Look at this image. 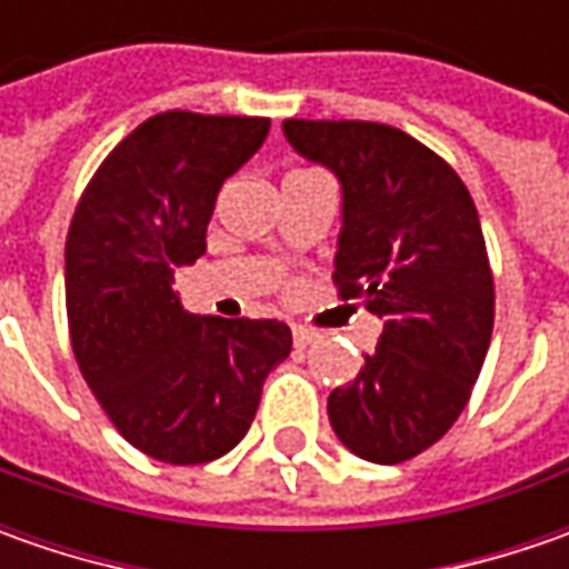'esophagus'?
<instances>
[{
	"label": "esophagus",
	"instance_id": "34e87169",
	"mask_svg": "<svg viewBox=\"0 0 569 569\" xmlns=\"http://www.w3.org/2000/svg\"><path fill=\"white\" fill-rule=\"evenodd\" d=\"M291 336H295V348H307V345H313V341H317V332H313V329H307V326H295V329H291Z\"/></svg>",
	"mask_w": 569,
	"mask_h": 569
}]
</instances>
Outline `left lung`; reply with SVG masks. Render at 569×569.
Segmentation results:
<instances>
[{
    "instance_id": "left-lung-1",
    "label": "left lung",
    "mask_w": 569,
    "mask_h": 569,
    "mask_svg": "<svg viewBox=\"0 0 569 569\" xmlns=\"http://www.w3.org/2000/svg\"><path fill=\"white\" fill-rule=\"evenodd\" d=\"M297 154L341 183L339 295L382 319L329 421L367 462L433 447L469 402L493 329V278L466 183L402 129L363 120H284Z\"/></svg>"
}]
</instances>
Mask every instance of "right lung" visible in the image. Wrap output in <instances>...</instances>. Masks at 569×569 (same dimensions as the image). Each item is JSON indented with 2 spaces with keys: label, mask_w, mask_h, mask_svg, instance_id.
Wrapping results in <instances>:
<instances>
[{
  "label": "right lung",
  "mask_w": 569,
  "mask_h": 569,
  "mask_svg": "<svg viewBox=\"0 0 569 569\" xmlns=\"http://www.w3.org/2000/svg\"><path fill=\"white\" fill-rule=\"evenodd\" d=\"M266 136V117L144 120L98 167L66 237L78 370L122 437L170 466L237 447L291 355L284 322L196 317L173 291V272L206 252L218 189Z\"/></svg>",
  "instance_id": "right-lung-1"
}]
</instances>
